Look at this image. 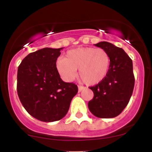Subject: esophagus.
Returning a JSON list of instances; mask_svg holds the SVG:
<instances>
[{
  "instance_id": "obj_1",
  "label": "esophagus",
  "mask_w": 152,
  "mask_h": 152,
  "mask_svg": "<svg viewBox=\"0 0 152 152\" xmlns=\"http://www.w3.org/2000/svg\"><path fill=\"white\" fill-rule=\"evenodd\" d=\"M78 92H81L82 90L85 89V88H86V87L82 86H78Z\"/></svg>"
}]
</instances>
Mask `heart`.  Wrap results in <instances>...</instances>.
<instances>
[{
	"label": "heart",
	"mask_w": 152,
	"mask_h": 152,
	"mask_svg": "<svg viewBox=\"0 0 152 152\" xmlns=\"http://www.w3.org/2000/svg\"><path fill=\"white\" fill-rule=\"evenodd\" d=\"M111 58L102 48L81 47L66 52L64 58H58L56 69L64 81H71L78 75L86 84L95 85L102 81L109 71Z\"/></svg>",
	"instance_id": "heart-1"
}]
</instances>
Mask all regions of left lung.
I'll list each match as a JSON object with an SVG mask.
<instances>
[{"label": "left lung", "mask_w": 152, "mask_h": 152, "mask_svg": "<svg viewBox=\"0 0 152 152\" xmlns=\"http://www.w3.org/2000/svg\"><path fill=\"white\" fill-rule=\"evenodd\" d=\"M94 45L107 51L111 64L106 77L89 88L94 98L88 102V109L96 117L114 118L125 109L133 93L135 79L132 60L121 48L111 43L102 41Z\"/></svg>", "instance_id": "8db88e82"}]
</instances>
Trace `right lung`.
I'll return each instance as SVG.
<instances>
[{"label":"right lung","instance_id":"1","mask_svg":"<svg viewBox=\"0 0 152 152\" xmlns=\"http://www.w3.org/2000/svg\"><path fill=\"white\" fill-rule=\"evenodd\" d=\"M62 48L36 50L26 56L18 66L19 99L27 112L41 121L52 122L64 118L78 92L77 86L63 81L56 69Z\"/></svg>","mask_w":152,"mask_h":152}]
</instances>
